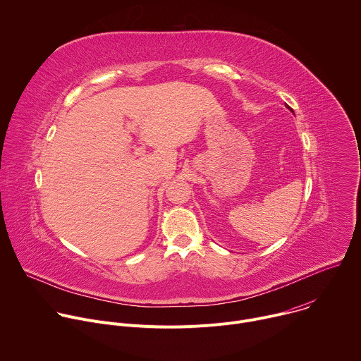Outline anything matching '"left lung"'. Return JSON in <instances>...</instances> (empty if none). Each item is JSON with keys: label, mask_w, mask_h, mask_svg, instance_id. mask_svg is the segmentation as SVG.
<instances>
[{"label": "left lung", "mask_w": 361, "mask_h": 361, "mask_svg": "<svg viewBox=\"0 0 361 361\" xmlns=\"http://www.w3.org/2000/svg\"><path fill=\"white\" fill-rule=\"evenodd\" d=\"M287 109H288V110H290V107H287ZM291 111H293V110H291Z\"/></svg>", "instance_id": "obj_1"}]
</instances>
